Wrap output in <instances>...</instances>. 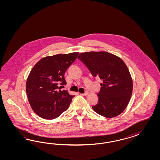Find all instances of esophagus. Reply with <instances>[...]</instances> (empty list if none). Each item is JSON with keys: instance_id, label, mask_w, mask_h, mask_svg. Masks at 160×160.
I'll return each instance as SVG.
<instances>
[{"instance_id": "1", "label": "esophagus", "mask_w": 160, "mask_h": 160, "mask_svg": "<svg viewBox=\"0 0 160 160\" xmlns=\"http://www.w3.org/2000/svg\"><path fill=\"white\" fill-rule=\"evenodd\" d=\"M88 94V92H85L84 93H82V94H81V95H82L83 96H87Z\"/></svg>"}]
</instances>
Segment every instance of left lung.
Here are the masks:
<instances>
[{"mask_svg":"<svg viewBox=\"0 0 160 160\" xmlns=\"http://www.w3.org/2000/svg\"><path fill=\"white\" fill-rule=\"evenodd\" d=\"M78 59L87 66L93 77L102 81L97 94L98 103L92 107L94 112L107 118L120 114L127 106L132 92V80L126 64L106 52L82 53Z\"/></svg>","mask_w":160,"mask_h":160,"instance_id":"left-lung-1","label":"left lung"}]
</instances>
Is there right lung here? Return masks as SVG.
Instances as JSON below:
<instances>
[{
	"mask_svg": "<svg viewBox=\"0 0 160 160\" xmlns=\"http://www.w3.org/2000/svg\"><path fill=\"white\" fill-rule=\"evenodd\" d=\"M78 53L56 54L40 60L26 82V90L30 106L44 119L52 120L66 111L74 96L58 87L67 82L64 74L76 60Z\"/></svg>",
	"mask_w": 160,
	"mask_h": 160,
	"instance_id": "1",
	"label": "right lung"
}]
</instances>
